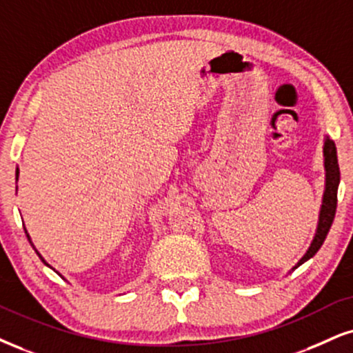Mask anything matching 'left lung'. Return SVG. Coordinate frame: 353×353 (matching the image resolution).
<instances>
[{
  "mask_svg": "<svg viewBox=\"0 0 353 353\" xmlns=\"http://www.w3.org/2000/svg\"><path fill=\"white\" fill-rule=\"evenodd\" d=\"M324 167H325V190L323 196V206H321V212H319V223H317L316 236L312 239L311 247L307 249L306 254H304V256L299 260L294 268H298L299 265L316 255V252L321 249V245H323V242L325 241V236H327L330 225H332L334 216H336L337 188H339V181H341V170H339L336 143H334V141H330L329 137H325L324 141Z\"/></svg>",
  "mask_w": 353,
  "mask_h": 353,
  "instance_id": "obj_1",
  "label": "left lung"
}]
</instances>
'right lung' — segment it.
<instances>
[{"instance_id":"add662e5","label":"right lung","mask_w":353,"mask_h":353,"mask_svg":"<svg viewBox=\"0 0 353 353\" xmlns=\"http://www.w3.org/2000/svg\"><path fill=\"white\" fill-rule=\"evenodd\" d=\"M17 175H19V170H17V168H16V181H17ZM26 236H28V239H29V242H30V237H29L28 230H26ZM30 245H32V242H30ZM32 247H34V245H32ZM36 254L39 255V259H41V260H42V262L47 265V267H50V265H49V263H47V262H46V260H43V259H42V255H41V254H39V252H37V250H36Z\"/></svg>"}]
</instances>
